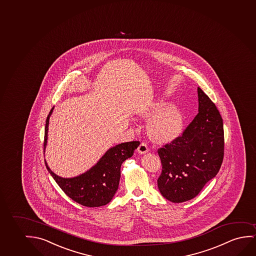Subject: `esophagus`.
<instances>
[{
    "label": "esophagus",
    "instance_id": "34e87169",
    "mask_svg": "<svg viewBox=\"0 0 256 256\" xmlns=\"http://www.w3.org/2000/svg\"><path fill=\"white\" fill-rule=\"evenodd\" d=\"M148 151H149V149H148V146H146V144H144V143H141V144H140V146L138 148V152L140 154H146Z\"/></svg>",
    "mask_w": 256,
    "mask_h": 256
}]
</instances>
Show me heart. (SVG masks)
<instances>
[{
    "label": "heart",
    "mask_w": 256,
    "mask_h": 256,
    "mask_svg": "<svg viewBox=\"0 0 256 256\" xmlns=\"http://www.w3.org/2000/svg\"><path fill=\"white\" fill-rule=\"evenodd\" d=\"M141 118H150L148 134L152 140L165 144L176 140L182 134L185 116L179 105L171 104L164 100L152 102L140 108Z\"/></svg>",
    "instance_id": "b5f03b06"
}]
</instances>
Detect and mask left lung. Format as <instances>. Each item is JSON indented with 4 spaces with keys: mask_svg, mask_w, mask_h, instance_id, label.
<instances>
[{
    "mask_svg": "<svg viewBox=\"0 0 256 256\" xmlns=\"http://www.w3.org/2000/svg\"><path fill=\"white\" fill-rule=\"evenodd\" d=\"M198 94V115L182 136L158 150L162 165L158 190L172 202L196 196L216 176L223 162V119L200 88Z\"/></svg>",
    "mask_w": 256,
    "mask_h": 256,
    "instance_id": "obj_1",
    "label": "left lung"
}]
</instances>
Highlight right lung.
<instances>
[{
  "instance_id": "right-lung-1",
  "label": "right lung",
  "mask_w": 256,
  "mask_h": 256,
  "mask_svg": "<svg viewBox=\"0 0 256 256\" xmlns=\"http://www.w3.org/2000/svg\"><path fill=\"white\" fill-rule=\"evenodd\" d=\"M54 107L47 116L44 128V154L48 138V126ZM138 141H132L110 148L94 166L85 173L72 178H63L54 174L47 165L48 172L62 190L74 202L86 207H100L110 202L118 188L122 162L134 155L140 146Z\"/></svg>"
}]
</instances>
